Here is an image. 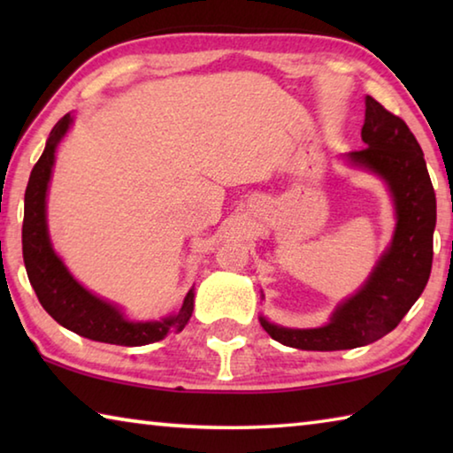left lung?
Here are the masks:
<instances>
[{
    "instance_id": "1",
    "label": "left lung",
    "mask_w": 453,
    "mask_h": 453,
    "mask_svg": "<svg viewBox=\"0 0 453 453\" xmlns=\"http://www.w3.org/2000/svg\"><path fill=\"white\" fill-rule=\"evenodd\" d=\"M365 148L349 159L380 173L392 189L395 235L365 286L343 302L316 329H288L259 318V324L283 346L311 351H334L367 346L400 324L424 291L432 272L435 191L429 180L424 151L402 118L373 97H365L362 127Z\"/></svg>"
}]
</instances>
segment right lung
Here are the masks:
<instances>
[{
    "label": "right lung",
    "mask_w": 453,
    "mask_h": 453,
    "mask_svg": "<svg viewBox=\"0 0 453 453\" xmlns=\"http://www.w3.org/2000/svg\"><path fill=\"white\" fill-rule=\"evenodd\" d=\"M72 124L70 113L53 126L50 140L45 143L42 157L34 165L26 188L24 229V262L27 278L43 310L59 326L72 329L78 335L94 342L113 343V346H145L164 340L167 332H181L194 311V289L188 291L178 316L164 321H127L121 313L86 288H81L65 270L61 259L53 254L48 226H45V191H48L51 165L56 159V148Z\"/></svg>",
    "instance_id": "1"
}]
</instances>
